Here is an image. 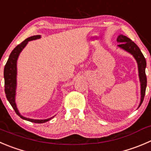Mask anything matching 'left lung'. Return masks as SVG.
<instances>
[{"instance_id": "1", "label": "left lung", "mask_w": 151, "mask_h": 151, "mask_svg": "<svg viewBox=\"0 0 151 151\" xmlns=\"http://www.w3.org/2000/svg\"><path fill=\"white\" fill-rule=\"evenodd\" d=\"M117 41L119 43L118 46L124 50L127 51L128 52L133 55V56L135 58L138 64L139 68V76L140 83H141V102H140L139 106L142 103L144 100L145 95L146 86H147V77L145 74V68H146V60L144 55L140 51L139 48L137 46L134 42L130 38L127 37L126 36L120 35L117 38Z\"/></svg>"}]
</instances>
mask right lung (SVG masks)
I'll use <instances>...</instances> for the list:
<instances>
[{
    "instance_id": "obj_1",
    "label": "right lung",
    "mask_w": 151,
    "mask_h": 151,
    "mask_svg": "<svg viewBox=\"0 0 151 151\" xmlns=\"http://www.w3.org/2000/svg\"><path fill=\"white\" fill-rule=\"evenodd\" d=\"M40 37V35H35L29 37V38L23 40L21 43L17 45L15 48L12 50L11 52L9 58L8 60H7L6 63L5 67H4V87H5V93L7 99L9 102L10 105L14 110L15 113L20 116L22 119H25V120L29 121V122H35V123H44V122H47V121L50 120L52 118H49L47 119H28V118L23 117L20 114V113L18 112L17 106H16L15 102H14V97H15V90H16V75H17V60L18 58L19 55H20V52L23 49V48L26 46L28 42L30 40H36V39H39Z\"/></svg>"
}]
</instances>
